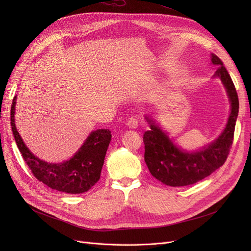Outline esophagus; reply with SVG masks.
Wrapping results in <instances>:
<instances>
[{
  "label": "esophagus",
  "instance_id": "34e87169",
  "mask_svg": "<svg viewBox=\"0 0 251 251\" xmlns=\"http://www.w3.org/2000/svg\"><path fill=\"white\" fill-rule=\"evenodd\" d=\"M126 125L130 128V129H136L137 126H138V121L137 119L135 117H130L128 120H127V123Z\"/></svg>",
  "mask_w": 251,
  "mask_h": 251
}]
</instances>
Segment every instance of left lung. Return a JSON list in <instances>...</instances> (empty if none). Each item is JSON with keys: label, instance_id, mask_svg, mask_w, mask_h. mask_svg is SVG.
Wrapping results in <instances>:
<instances>
[{"label": "left lung", "instance_id": "left-lung-1", "mask_svg": "<svg viewBox=\"0 0 251 251\" xmlns=\"http://www.w3.org/2000/svg\"><path fill=\"white\" fill-rule=\"evenodd\" d=\"M212 63L219 66L214 77L221 79L231 103L226 127L215 141L200 151H183L169 138L159 124L146 117L151 129L143 134L144 161L151 174L168 186H187L204 179L222 167L229 154L239 112V100L235 85L221 59L212 54Z\"/></svg>", "mask_w": 251, "mask_h": 251}]
</instances>
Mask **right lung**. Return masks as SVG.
<instances>
[{
  "instance_id": "right-lung-1",
  "label": "right lung",
  "mask_w": 251,
  "mask_h": 251,
  "mask_svg": "<svg viewBox=\"0 0 251 251\" xmlns=\"http://www.w3.org/2000/svg\"><path fill=\"white\" fill-rule=\"evenodd\" d=\"M11 105V126L17 147L33 176L50 188L65 193L79 194L88 191L100 180L104 156L112 134L109 129H98L88 135L70 160L51 164L36 157L25 146L15 126V104Z\"/></svg>"
}]
</instances>
